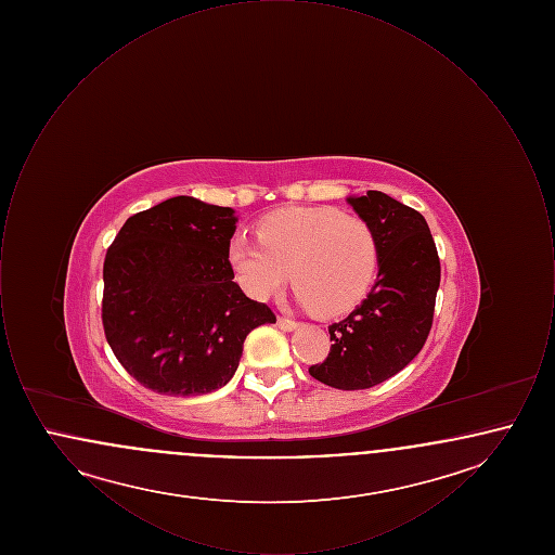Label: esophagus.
Masks as SVG:
<instances>
[{"label":"esophagus","mask_w":555,"mask_h":555,"mask_svg":"<svg viewBox=\"0 0 555 555\" xmlns=\"http://www.w3.org/2000/svg\"><path fill=\"white\" fill-rule=\"evenodd\" d=\"M276 324H279V328H283V331H295V328L299 326V322H297V320L285 317L276 318Z\"/></svg>","instance_id":"34e87169"}]
</instances>
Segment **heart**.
Segmentation results:
<instances>
[{
  "label": "heart",
  "mask_w": 555,
  "mask_h": 555,
  "mask_svg": "<svg viewBox=\"0 0 555 555\" xmlns=\"http://www.w3.org/2000/svg\"><path fill=\"white\" fill-rule=\"evenodd\" d=\"M256 241L233 238L229 264L241 289L268 299L293 279L295 297L318 317L353 310L378 272V241L360 216L337 208H283L256 224Z\"/></svg>",
  "instance_id": "b5f03b06"
}]
</instances>
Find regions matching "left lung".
<instances>
[{
  "instance_id": "1",
  "label": "left lung",
  "mask_w": 555,
  "mask_h": 555,
  "mask_svg": "<svg viewBox=\"0 0 555 555\" xmlns=\"http://www.w3.org/2000/svg\"><path fill=\"white\" fill-rule=\"evenodd\" d=\"M374 229L378 274L369 297L328 326L331 351L310 374L335 389L380 385L423 349L433 326L441 264L421 211L380 191L347 199Z\"/></svg>"
}]
</instances>
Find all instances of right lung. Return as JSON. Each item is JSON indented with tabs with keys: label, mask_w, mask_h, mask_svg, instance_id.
<instances>
[{
	"label": "right lung",
	"mask_w": 555,
	"mask_h": 555,
	"mask_svg": "<svg viewBox=\"0 0 555 555\" xmlns=\"http://www.w3.org/2000/svg\"><path fill=\"white\" fill-rule=\"evenodd\" d=\"M235 211L170 197L137 211L107 247L102 322L116 360L143 387L189 397L224 387L245 337L274 312L233 281Z\"/></svg>",
	"instance_id": "add662e5"
}]
</instances>
